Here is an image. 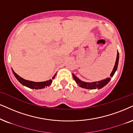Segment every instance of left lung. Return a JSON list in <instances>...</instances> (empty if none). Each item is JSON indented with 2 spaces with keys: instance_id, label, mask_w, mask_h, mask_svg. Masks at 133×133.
<instances>
[{
  "instance_id": "left-lung-1",
  "label": "left lung",
  "mask_w": 133,
  "mask_h": 133,
  "mask_svg": "<svg viewBox=\"0 0 133 133\" xmlns=\"http://www.w3.org/2000/svg\"><path fill=\"white\" fill-rule=\"evenodd\" d=\"M118 59H119V53L118 52L117 53V59H116V61L115 65H114V69L112 70L111 74H110V77H113V75L115 74V72L117 69V67H118ZM74 78L75 81L76 82V83L78 84L80 87H81L82 88H87V89H101L102 87H104L105 85H106L107 83H109V81L110 80V78H107L105 80H101L99 82H92V83H88V82H82L80 80L77 78L75 75L72 74Z\"/></svg>"
}]
</instances>
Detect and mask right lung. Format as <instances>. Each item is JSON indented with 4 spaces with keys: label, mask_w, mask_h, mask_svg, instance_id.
I'll use <instances>...</instances> for the list:
<instances>
[{
    "label": "right lung",
    "mask_w": 133,
    "mask_h": 133,
    "mask_svg": "<svg viewBox=\"0 0 133 133\" xmlns=\"http://www.w3.org/2000/svg\"><path fill=\"white\" fill-rule=\"evenodd\" d=\"M13 74L15 75V77H16V79L19 81L20 83H21L22 85H24V86H26L28 88H32V89H36V90H37V89H42V88H44L45 87H48L49 85H51V82H52V80H49L48 81L46 82H32V81H29V80H24V78H21V77H19V75L16 74L15 72L13 71V70H12ZM55 74L54 76H53L52 79H53L55 77Z\"/></svg>",
    "instance_id": "add662e5"
}]
</instances>
